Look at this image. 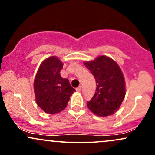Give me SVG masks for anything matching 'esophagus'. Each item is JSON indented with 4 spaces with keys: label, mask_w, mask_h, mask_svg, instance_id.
Listing matches in <instances>:
<instances>
[{
    "label": "esophagus",
    "mask_w": 155,
    "mask_h": 155,
    "mask_svg": "<svg viewBox=\"0 0 155 155\" xmlns=\"http://www.w3.org/2000/svg\"><path fill=\"white\" fill-rule=\"evenodd\" d=\"M76 91H77V92H80L81 90V86H79L76 89Z\"/></svg>",
    "instance_id": "obj_1"
}]
</instances>
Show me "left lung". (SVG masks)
I'll list each match as a JSON object with an SVG mask.
<instances>
[{
  "label": "left lung",
  "instance_id": "8db88e82",
  "mask_svg": "<svg viewBox=\"0 0 155 155\" xmlns=\"http://www.w3.org/2000/svg\"><path fill=\"white\" fill-rule=\"evenodd\" d=\"M96 81V92L87 102L89 109L99 117L111 115L117 111L125 96V84L120 68L106 56L84 63Z\"/></svg>",
  "mask_w": 155,
  "mask_h": 155
}]
</instances>
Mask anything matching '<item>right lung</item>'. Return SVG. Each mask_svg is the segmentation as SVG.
Here are the masks:
<instances>
[{"instance_id": "obj_1", "label": "right lung", "mask_w": 155, "mask_h": 155, "mask_svg": "<svg viewBox=\"0 0 155 155\" xmlns=\"http://www.w3.org/2000/svg\"><path fill=\"white\" fill-rule=\"evenodd\" d=\"M63 65L56 57L47 58L41 64L34 80L37 104L44 112L50 114L65 109L70 96L76 91L68 79L60 76Z\"/></svg>"}]
</instances>
